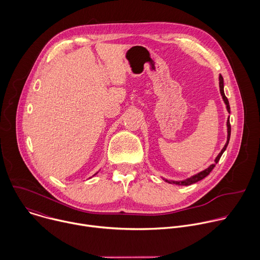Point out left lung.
Returning <instances> with one entry per match:
<instances>
[{
	"label": "left lung",
	"mask_w": 260,
	"mask_h": 260,
	"mask_svg": "<svg viewBox=\"0 0 260 260\" xmlns=\"http://www.w3.org/2000/svg\"><path fill=\"white\" fill-rule=\"evenodd\" d=\"M218 79H219V91H220V95H221V97H222V100H223V102H224V104H225V107H226V110H228V112L229 113H231V108H230V104H229V100H228V98L225 97V95H224V91H223V78H222V76L219 74V77H218ZM226 131H228V137H226V143H225V145L223 146V148L221 149V151H220V153L216 156V158L214 159V163L213 164H211V165H209L206 169H204V170H202V171H200V172H198V174H196V175H194V176H192V177H190V178H188V179H186V180H183V181H168V180H166V179H164V178H162L165 182H167L168 184H175V185H178V186H189V185H192V184H195V183H197V182H199V181H201V180H203L204 178H206L210 172H211V170L214 168V166H215V164L219 161V159H220V157H221V155L223 154V152L225 151V149H226V147H228V145H229V142H230V138H231V124H230V116L228 117V120H226Z\"/></svg>",
	"instance_id": "8db88e82"
}]
</instances>
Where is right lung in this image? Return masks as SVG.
<instances>
[{"instance_id": "right-lung-1", "label": "right lung", "mask_w": 260, "mask_h": 260, "mask_svg": "<svg viewBox=\"0 0 260 260\" xmlns=\"http://www.w3.org/2000/svg\"><path fill=\"white\" fill-rule=\"evenodd\" d=\"M97 174H98V172H97ZM97 174H95V175H94V176H96V175H97ZM94 176H93V177H94Z\"/></svg>"}]
</instances>
